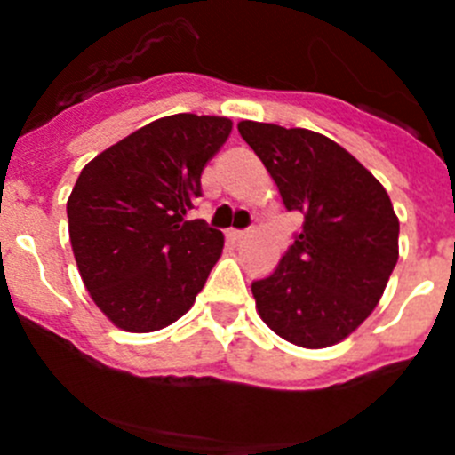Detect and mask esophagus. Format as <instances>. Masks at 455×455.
Instances as JSON below:
<instances>
[{"label": "esophagus", "instance_id": "1", "mask_svg": "<svg viewBox=\"0 0 455 455\" xmlns=\"http://www.w3.org/2000/svg\"><path fill=\"white\" fill-rule=\"evenodd\" d=\"M228 236H230L232 241H243L248 236V230H230L228 232Z\"/></svg>", "mask_w": 455, "mask_h": 455}]
</instances>
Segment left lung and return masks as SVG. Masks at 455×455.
I'll return each mask as SVG.
<instances>
[{
    "label": "left lung",
    "mask_w": 455,
    "mask_h": 455,
    "mask_svg": "<svg viewBox=\"0 0 455 455\" xmlns=\"http://www.w3.org/2000/svg\"><path fill=\"white\" fill-rule=\"evenodd\" d=\"M239 134L284 207L305 216L275 271L252 283L257 315L296 347H332L371 315L396 267L392 200L351 152L319 132L241 120Z\"/></svg>",
    "instance_id": "left-lung-1"
}]
</instances>
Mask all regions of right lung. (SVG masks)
Wrapping results in <instances>:
<instances>
[{
	"instance_id": "obj_1",
	"label": "right lung",
	"mask_w": 455,
	"mask_h": 455,
	"mask_svg": "<svg viewBox=\"0 0 455 455\" xmlns=\"http://www.w3.org/2000/svg\"><path fill=\"white\" fill-rule=\"evenodd\" d=\"M232 132L220 116L175 114L124 136L84 166L68 230L84 287L114 325L155 332L196 303L223 235L187 220L200 175Z\"/></svg>"
}]
</instances>
